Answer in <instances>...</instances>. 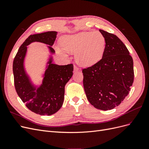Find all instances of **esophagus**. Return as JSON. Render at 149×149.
<instances>
[{
  "instance_id": "esophagus-1",
  "label": "esophagus",
  "mask_w": 149,
  "mask_h": 149,
  "mask_svg": "<svg viewBox=\"0 0 149 149\" xmlns=\"http://www.w3.org/2000/svg\"><path fill=\"white\" fill-rule=\"evenodd\" d=\"M79 71V70L76 66H74V73H75V72H76V71Z\"/></svg>"
}]
</instances>
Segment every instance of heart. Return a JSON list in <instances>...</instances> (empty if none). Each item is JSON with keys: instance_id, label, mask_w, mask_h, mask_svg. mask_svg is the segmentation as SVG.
<instances>
[{"instance_id": "heart-1", "label": "heart", "mask_w": 149, "mask_h": 149, "mask_svg": "<svg viewBox=\"0 0 149 149\" xmlns=\"http://www.w3.org/2000/svg\"><path fill=\"white\" fill-rule=\"evenodd\" d=\"M62 49L67 53L75 54V60L82 66H91L100 61L104 55L106 40L99 31H82L68 35L60 39ZM56 51L61 54L58 48Z\"/></svg>"}]
</instances>
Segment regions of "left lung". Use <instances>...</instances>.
<instances>
[{
    "label": "left lung",
    "instance_id": "1",
    "mask_svg": "<svg viewBox=\"0 0 149 149\" xmlns=\"http://www.w3.org/2000/svg\"><path fill=\"white\" fill-rule=\"evenodd\" d=\"M106 40L102 59L83 70V86L89 102L107 111L119 106L128 95L134 81L133 60L116 35L100 30Z\"/></svg>",
    "mask_w": 149,
    "mask_h": 149
}]
</instances>
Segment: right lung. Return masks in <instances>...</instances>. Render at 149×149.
Wrapping results in <instances>:
<instances>
[{
    "instance_id": "obj_1",
    "label": "right lung",
    "mask_w": 149,
    "mask_h": 149,
    "mask_svg": "<svg viewBox=\"0 0 149 149\" xmlns=\"http://www.w3.org/2000/svg\"><path fill=\"white\" fill-rule=\"evenodd\" d=\"M57 31L30 35L19 48L13 62V73L16 91L31 111L42 116H50L59 111L64 101L65 86L73 76V65L53 63L52 48ZM40 42L47 44L50 52L41 84L35 85L24 68V59L30 44Z\"/></svg>"
}]
</instances>
